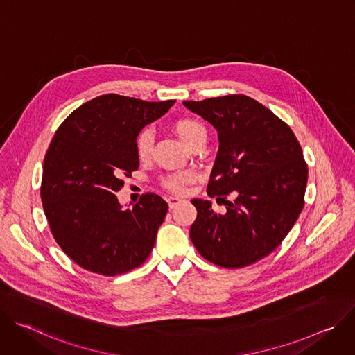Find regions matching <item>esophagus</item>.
I'll list each match as a JSON object with an SVG mask.
<instances>
[{"instance_id": "34e87169", "label": "esophagus", "mask_w": 355, "mask_h": 355, "mask_svg": "<svg viewBox=\"0 0 355 355\" xmlns=\"http://www.w3.org/2000/svg\"><path fill=\"white\" fill-rule=\"evenodd\" d=\"M167 202H168V208L173 209V208H175L177 205H180L182 200H181L180 198H177V196H170V198L167 199Z\"/></svg>"}]
</instances>
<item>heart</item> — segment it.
<instances>
[{
    "label": "heart",
    "mask_w": 355,
    "mask_h": 355,
    "mask_svg": "<svg viewBox=\"0 0 355 355\" xmlns=\"http://www.w3.org/2000/svg\"><path fill=\"white\" fill-rule=\"evenodd\" d=\"M174 130L178 135V137L191 148L192 146L198 143H204L207 141V129L200 122L195 119H180L174 125ZM153 132L150 129H144L139 133L136 139V153L137 156L144 160L148 159L151 155V150H153ZM195 175L191 171H182V173H175L163 180V185L173 191V192H182L184 187L193 181Z\"/></svg>",
    "instance_id": "1"
}]
</instances>
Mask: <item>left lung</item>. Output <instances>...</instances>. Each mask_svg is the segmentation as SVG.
<instances>
[{
  "instance_id": "1",
  "label": "left lung",
  "mask_w": 355,
  "mask_h": 355,
  "mask_svg": "<svg viewBox=\"0 0 355 355\" xmlns=\"http://www.w3.org/2000/svg\"><path fill=\"white\" fill-rule=\"evenodd\" d=\"M218 132L219 150L208 195L222 198L225 214L212 202L192 199L196 219L189 237L199 254L225 268L254 264L274 251L303 208L308 166L291 128L245 95L182 103ZM232 193L234 201L224 195Z\"/></svg>"
}]
</instances>
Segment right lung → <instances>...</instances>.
Instances as JSON below:
<instances>
[{
	"label": "right lung",
	"instance_id": "right-lung-1",
	"mask_svg": "<svg viewBox=\"0 0 355 355\" xmlns=\"http://www.w3.org/2000/svg\"><path fill=\"white\" fill-rule=\"evenodd\" d=\"M174 104L101 95L77 108L55 133L43 162L40 198L55 240L80 267L114 277L150 256L167 202L148 192L125 209L115 192L139 168L140 130Z\"/></svg>",
	"mask_w": 355,
	"mask_h": 355
}]
</instances>
